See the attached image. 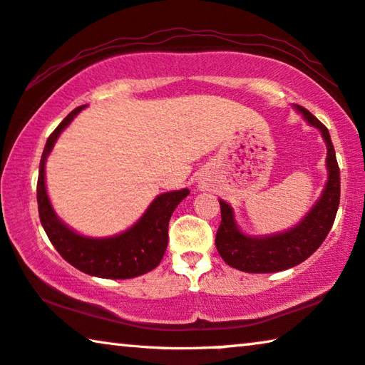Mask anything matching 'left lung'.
Returning a JSON list of instances; mask_svg holds the SVG:
<instances>
[{"label": "left lung", "mask_w": 365, "mask_h": 365, "mask_svg": "<svg viewBox=\"0 0 365 365\" xmlns=\"http://www.w3.org/2000/svg\"><path fill=\"white\" fill-rule=\"evenodd\" d=\"M293 108L302 114L309 126L322 133L328 149V180L312 210L290 230L274 235L252 236L244 232L237 226L232 206L225 200H220L221 225L216 232V249L227 265L247 274H272L302 264L322 246L338 213L341 180L329 130L303 106L293 105Z\"/></svg>", "instance_id": "1"}]
</instances>
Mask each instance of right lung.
Masks as SVG:
<instances>
[{"mask_svg":"<svg viewBox=\"0 0 365 365\" xmlns=\"http://www.w3.org/2000/svg\"><path fill=\"white\" fill-rule=\"evenodd\" d=\"M81 110H85V106L75 108L48 135L43 148L37 178V205L42 227L57 252L75 269L100 279H134L160 264L168 244V221L178 203L188 197L190 190L182 188L157 195L133 226L114 236H85L65 225L47 195L46 162L58 135Z\"/></svg>","mask_w":365,"mask_h":365,"instance_id":"add662e5","label":"right lung"}]
</instances>
